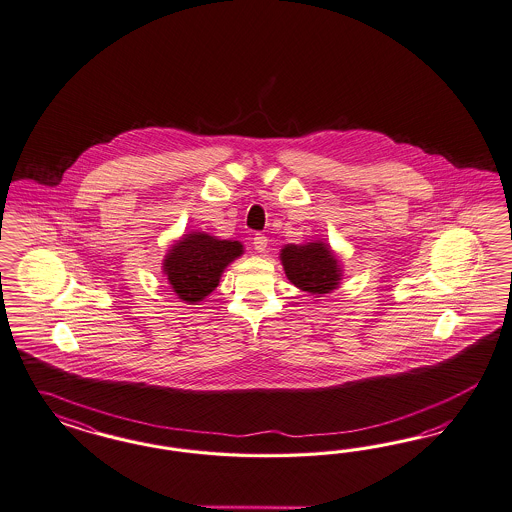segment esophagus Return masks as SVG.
<instances>
[{
  "label": "esophagus",
  "mask_w": 512,
  "mask_h": 512,
  "mask_svg": "<svg viewBox=\"0 0 512 512\" xmlns=\"http://www.w3.org/2000/svg\"><path fill=\"white\" fill-rule=\"evenodd\" d=\"M253 248L257 249L259 253H264L268 248V238L264 234H255L253 236Z\"/></svg>",
  "instance_id": "esophagus-1"
}]
</instances>
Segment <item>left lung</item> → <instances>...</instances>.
Instances as JSON below:
<instances>
[{
    "instance_id": "8db88e82",
    "label": "left lung",
    "mask_w": 512,
    "mask_h": 512,
    "mask_svg": "<svg viewBox=\"0 0 512 512\" xmlns=\"http://www.w3.org/2000/svg\"><path fill=\"white\" fill-rule=\"evenodd\" d=\"M279 257L287 278L300 291L321 296L340 287V261L330 246L321 240L302 246L287 244Z\"/></svg>"
}]
</instances>
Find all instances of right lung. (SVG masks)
<instances>
[{
  "mask_svg": "<svg viewBox=\"0 0 512 512\" xmlns=\"http://www.w3.org/2000/svg\"><path fill=\"white\" fill-rule=\"evenodd\" d=\"M242 253L244 246L238 240H219L206 233L184 234L165 255L163 274L180 300L197 304L216 289L223 270Z\"/></svg>",
  "mask_w": 512,
  "mask_h": 512,
  "instance_id": "obj_1",
  "label": "right lung"
}]
</instances>
